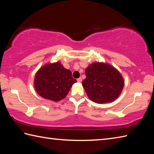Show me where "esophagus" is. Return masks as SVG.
Here are the masks:
<instances>
[{"label":"esophagus","instance_id":"34e87169","mask_svg":"<svg viewBox=\"0 0 154 154\" xmlns=\"http://www.w3.org/2000/svg\"><path fill=\"white\" fill-rule=\"evenodd\" d=\"M77 82H79V83H81V81H82V78H81V77H79V78H78V79H77Z\"/></svg>","mask_w":154,"mask_h":154}]
</instances>
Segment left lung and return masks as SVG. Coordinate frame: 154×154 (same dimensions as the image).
I'll return each instance as SVG.
<instances>
[{
    "instance_id": "8db88e82",
    "label": "left lung",
    "mask_w": 154,
    "mask_h": 154,
    "mask_svg": "<svg viewBox=\"0 0 154 154\" xmlns=\"http://www.w3.org/2000/svg\"><path fill=\"white\" fill-rule=\"evenodd\" d=\"M82 85L88 97L97 104L112 103L122 93L124 80L115 67L103 62H93L85 69Z\"/></svg>"
}]
</instances>
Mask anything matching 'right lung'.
<instances>
[{"mask_svg":"<svg viewBox=\"0 0 154 154\" xmlns=\"http://www.w3.org/2000/svg\"><path fill=\"white\" fill-rule=\"evenodd\" d=\"M77 80L71 71L60 61L47 63L39 69L35 75L34 86L36 93L44 99L58 102L67 96Z\"/></svg>","mask_w":154,"mask_h":154,"instance_id":"add662e5","label":"right lung"}]
</instances>
